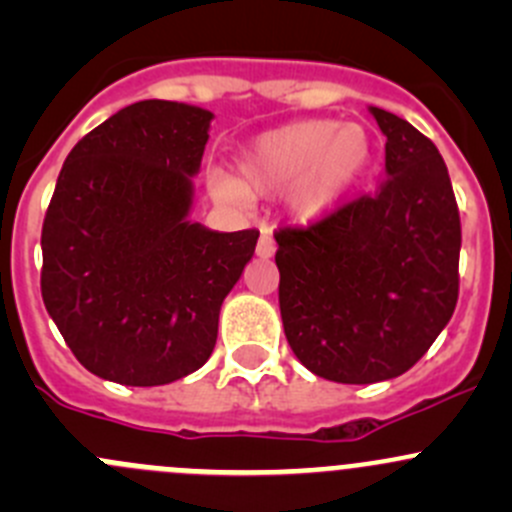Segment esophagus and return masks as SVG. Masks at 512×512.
<instances>
[{
    "mask_svg": "<svg viewBox=\"0 0 512 512\" xmlns=\"http://www.w3.org/2000/svg\"><path fill=\"white\" fill-rule=\"evenodd\" d=\"M277 245L275 240H272L270 232H262L260 240H257V257H262V260H270L272 255H275Z\"/></svg>",
    "mask_w": 512,
    "mask_h": 512,
    "instance_id": "1",
    "label": "esophagus"
}]
</instances>
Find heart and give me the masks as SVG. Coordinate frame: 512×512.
<instances>
[{
	"label": "heart",
	"instance_id": "obj_1",
	"mask_svg": "<svg viewBox=\"0 0 512 512\" xmlns=\"http://www.w3.org/2000/svg\"><path fill=\"white\" fill-rule=\"evenodd\" d=\"M374 165V138L361 123L302 118L262 133L237 158V180L210 173L208 188L230 205L247 195L287 190L297 223L314 225L337 213Z\"/></svg>",
	"mask_w": 512,
	"mask_h": 512
}]
</instances>
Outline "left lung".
<instances>
[{"instance_id":"8db88e82","label":"left lung","mask_w":512,"mask_h":512,"mask_svg":"<svg viewBox=\"0 0 512 512\" xmlns=\"http://www.w3.org/2000/svg\"><path fill=\"white\" fill-rule=\"evenodd\" d=\"M386 180L307 230L275 232L280 312L294 356L337 384L396 379L428 352L458 302L461 218L438 148L369 106Z\"/></svg>"}]
</instances>
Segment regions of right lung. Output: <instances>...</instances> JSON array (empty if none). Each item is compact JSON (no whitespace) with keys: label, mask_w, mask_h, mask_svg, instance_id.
<instances>
[{"label":"right lung","mask_w":512,"mask_h":512,"mask_svg":"<svg viewBox=\"0 0 512 512\" xmlns=\"http://www.w3.org/2000/svg\"><path fill=\"white\" fill-rule=\"evenodd\" d=\"M213 113L138 101L66 156L41 230V297L76 359L106 381L163 386L198 371L260 232L193 223Z\"/></svg>","instance_id":"add662e5"}]
</instances>
